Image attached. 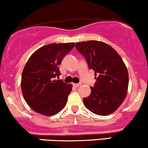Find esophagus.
Here are the masks:
<instances>
[{
  "label": "esophagus",
  "mask_w": 148,
  "mask_h": 148,
  "mask_svg": "<svg viewBox=\"0 0 148 148\" xmlns=\"http://www.w3.org/2000/svg\"><path fill=\"white\" fill-rule=\"evenodd\" d=\"M73 84V86H75V87H78V86H80L82 84H81V83H79V84H75V83H74V84Z\"/></svg>",
  "instance_id": "obj_1"
}]
</instances>
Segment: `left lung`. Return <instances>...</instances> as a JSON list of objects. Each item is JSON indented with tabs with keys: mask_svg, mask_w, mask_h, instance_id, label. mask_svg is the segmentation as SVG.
<instances>
[{
	"mask_svg": "<svg viewBox=\"0 0 148 148\" xmlns=\"http://www.w3.org/2000/svg\"><path fill=\"white\" fill-rule=\"evenodd\" d=\"M84 55L90 69L95 71L96 82L91 94L83 99L86 109L99 116H107L117 110L126 98L129 75L119 54L102 41H82L75 43Z\"/></svg>",
	"mask_w": 148,
	"mask_h": 148,
	"instance_id": "obj_1",
	"label": "left lung"
}]
</instances>
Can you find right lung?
<instances>
[{
	"label": "right lung",
	"instance_id": "obj_1",
	"mask_svg": "<svg viewBox=\"0 0 148 148\" xmlns=\"http://www.w3.org/2000/svg\"><path fill=\"white\" fill-rule=\"evenodd\" d=\"M74 43H50L36 50L23 70L21 87L23 96L32 110L50 116L64 108L72 84L55 78L60 75L59 66Z\"/></svg>",
	"mask_w": 148,
	"mask_h": 148
}]
</instances>
